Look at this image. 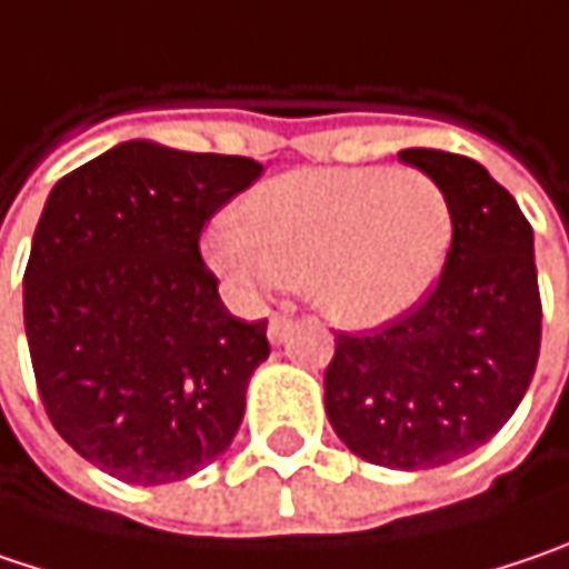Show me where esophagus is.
<instances>
[{"instance_id":"esophagus-1","label":"esophagus","mask_w":569,"mask_h":569,"mask_svg":"<svg viewBox=\"0 0 569 569\" xmlns=\"http://www.w3.org/2000/svg\"><path fill=\"white\" fill-rule=\"evenodd\" d=\"M289 309H280V312H273V318H270V328H267V335H270V341L273 345H280L286 338V331H289Z\"/></svg>"}]
</instances>
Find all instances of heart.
Listing matches in <instances>:
<instances>
[{
  "label": "heart",
  "mask_w": 569,
  "mask_h": 569,
  "mask_svg": "<svg viewBox=\"0 0 569 569\" xmlns=\"http://www.w3.org/2000/svg\"><path fill=\"white\" fill-rule=\"evenodd\" d=\"M445 186L418 167L296 170L263 183L202 251L241 292L306 283L331 321L373 328L435 286L451 251Z\"/></svg>",
  "instance_id": "1"
}]
</instances>
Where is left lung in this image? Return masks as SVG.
<instances>
[{"label":"left lung","mask_w":569,"mask_h":569,"mask_svg":"<svg viewBox=\"0 0 569 569\" xmlns=\"http://www.w3.org/2000/svg\"><path fill=\"white\" fill-rule=\"evenodd\" d=\"M445 186L451 251L435 289L370 331H338L325 412L357 457L431 470L486 445L518 409L541 351L531 224L470 157L399 151Z\"/></svg>","instance_id":"obj_1"}]
</instances>
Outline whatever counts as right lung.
Instances as JSON below:
<instances>
[{"label": "right lung", "instance_id": "right-lung-1", "mask_svg": "<svg viewBox=\"0 0 569 569\" xmlns=\"http://www.w3.org/2000/svg\"><path fill=\"white\" fill-rule=\"evenodd\" d=\"M263 173L251 157L128 141L53 186L24 267V335L57 435L124 483L209 467L270 357L234 318L199 234Z\"/></svg>", "mask_w": 569, "mask_h": 569}]
</instances>
